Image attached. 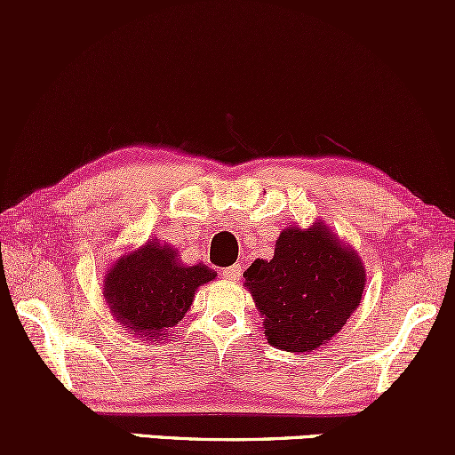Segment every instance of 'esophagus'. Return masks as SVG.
I'll return each instance as SVG.
<instances>
[{"label": "esophagus", "mask_w": 455, "mask_h": 455, "mask_svg": "<svg viewBox=\"0 0 455 455\" xmlns=\"http://www.w3.org/2000/svg\"><path fill=\"white\" fill-rule=\"evenodd\" d=\"M242 265H231V267H227L222 271V275H224V280H228V282H239L242 280Z\"/></svg>", "instance_id": "obj_1"}]
</instances>
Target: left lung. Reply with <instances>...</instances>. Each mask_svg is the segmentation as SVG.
I'll list each match as a JSON object with an SVG mask.
<instances>
[{
	"mask_svg": "<svg viewBox=\"0 0 455 455\" xmlns=\"http://www.w3.org/2000/svg\"><path fill=\"white\" fill-rule=\"evenodd\" d=\"M271 347L310 353L331 340L362 304L365 269L325 222L286 227L271 260L243 271Z\"/></svg>",
	"mask_w": 455,
	"mask_h": 455,
	"instance_id": "1",
	"label": "left lung"
}]
</instances>
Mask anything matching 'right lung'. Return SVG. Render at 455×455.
<instances>
[{"label":"right lung","mask_w":455,"mask_h":455,"mask_svg":"<svg viewBox=\"0 0 455 455\" xmlns=\"http://www.w3.org/2000/svg\"><path fill=\"white\" fill-rule=\"evenodd\" d=\"M213 278L216 271L207 265H184L175 248L149 239L115 260L104 275L102 295L119 325L156 342L186 316L198 286Z\"/></svg>","instance_id":"add662e5"}]
</instances>
